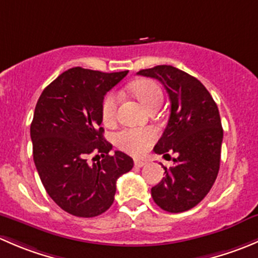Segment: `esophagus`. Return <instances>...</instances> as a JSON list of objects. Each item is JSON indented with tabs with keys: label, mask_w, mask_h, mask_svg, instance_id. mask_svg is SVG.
<instances>
[{
	"label": "esophagus",
	"mask_w": 258,
	"mask_h": 258,
	"mask_svg": "<svg viewBox=\"0 0 258 258\" xmlns=\"http://www.w3.org/2000/svg\"><path fill=\"white\" fill-rule=\"evenodd\" d=\"M145 165H146V161L135 160V166H136V167H144Z\"/></svg>",
	"instance_id": "obj_1"
}]
</instances>
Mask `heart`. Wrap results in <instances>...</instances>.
<instances>
[{
  "label": "heart",
  "instance_id": "b5f03b06",
  "mask_svg": "<svg viewBox=\"0 0 258 258\" xmlns=\"http://www.w3.org/2000/svg\"><path fill=\"white\" fill-rule=\"evenodd\" d=\"M130 92L150 110L153 106H160L163 101V92L160 85L153 80L142 79L130 86ZM118 96L114 92L105 96L101 105V117L106 126H111L116 122ZM157 139V131L152 127L145 128H126L119 131L114 136V144L121 150L135 156H141L150 150Z\"/></svg>",
  "mask_w": 258,
  "mask_h": 258
}]
</instances>
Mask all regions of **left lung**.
I'll use <instances>...</instances> for the list:
<instances>
[{
  "label": "left lung",
  "mask_w": 258,
  "mask_h": 258,
  "mask_svg": "<svg viewBox=\"0 0 258 258\" xmlns=\"http://www.w3.org/2000/svg\"><path fill=\"white\" fill-rule=\"evenodd\" d=\"M165 86L170 118L153 151L163 157L175 153L166 177L151 188L153 201L171 213L199 205L212 188L220 170L223 130L220 112L207 88L196 77L161 64L137 72Z\"/></svg>",
  "instance_id": "left-lung-1"
}]
</instances>
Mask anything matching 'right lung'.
<instances>
[{
    "label": "right lung",
    "mask_w": 258,
    "mask_h": 258,
    "mask_svg": "<svg viewBox=\"0 0 258 258\" xmlns=\"http://www.w3.org/2000/svg\"><path fill=\"white\" fill-rule=\"evenodd\" d=\"M128 71L106 74L74 67L41 93L31 123L33 161L48 196L70 215L95 217L113 204L116 181L134 167L103 139L101 105ZM101 153L90 164L87 156ZM98 156V155H97Z\"/></svg>",
    "instance_id": "obj_1"
}]
</instances>
